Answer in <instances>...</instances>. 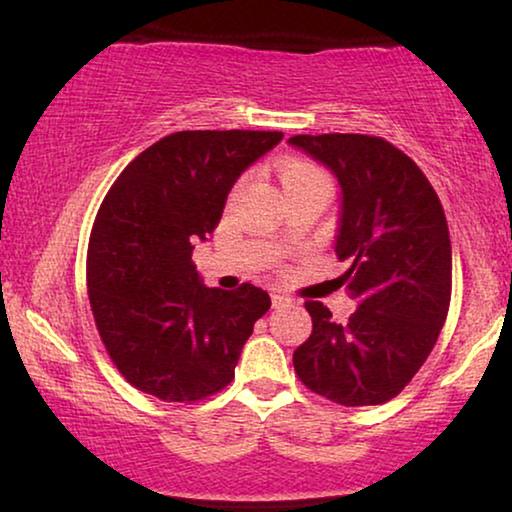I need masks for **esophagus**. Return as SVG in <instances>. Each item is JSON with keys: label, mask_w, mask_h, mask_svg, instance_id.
<instances>
[{"label": "esophagus", "mask_w": 512, "mask_h": 512, "mask_svg": "<svg viewBox=\"0 0 512 512\" xmlns=\"http://www.w3.org/2000/svg\"><path fill=\"white\" fill-rule=\"evenodd\" d=\"M286 305H291V298H288V295L272 293V307H286Z\"/></svg>", "instance_id": "obj_1"}]
</instances>
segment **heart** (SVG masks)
Masks as SVG:
<instances>
[{
    "instance_id": "heart-1",
    "label": "heart",
    "mask_w": 512,
    "mask_h": 512,
    "mask_svg": "<svg viewBox=\"0 0 512 512\" xmlns=\"http://www.w3.org/2000/svg\"><path fill=\"white\" fill-rule=\"evenodd\" d=\"M281 187H284L286 194H293V191L302 189H325L330 191V177L325 175L323 168L305 159H284L279 161L277 166Z\"/></svg>"
}]
</instances>
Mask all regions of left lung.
<instances>
[{"label": "left lung", "instance_id": "left-lung-1", "mask_svg": "<svg viewBox=\"0 0 512 512\" xmlns=\"http://www.w3.org/2000/svg\"><path fill=\"white\" fill-rule=\"evenodd\" d=\"M288 143L332 170L342 189L335 251L339 281L358 300L346 323L309 300V339L293 367L311 392L342 406L399 395L446 323L453 249L446 214L425 173L388 140L362 133L293 136Z\"/></svg>", "mask_w": 512, "mask_h": 512}]
</instances>
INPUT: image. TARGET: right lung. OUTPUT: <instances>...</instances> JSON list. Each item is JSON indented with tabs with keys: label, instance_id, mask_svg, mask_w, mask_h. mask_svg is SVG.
<instances>
[{
	"label": "right lung",
	"instance_id": "obj_1",
	"mask_svg": "<svg viewBox=\"0 0 512 512\" xmlns=\"http://www.w3.org/2000/svg\"><path fill=\"white\" fill-rule=\"evenodd\" d=\"M281 131H177L140 152L103 198L87 247V295L110 360L133 388L198 402L235 376L270 295L207 288L191 263L228 191Z\"/></svg>",
	"mask_w": 512,
	"mask_h": 512
}]
</instances>
